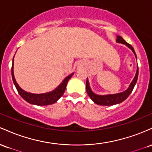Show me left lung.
Listing matches in <instances>:
<instances>
[{"mask_svg": "<svg viewBox=\"0 0 152 152\" xmlns=\"http://www.w3.org/2000/svg\"><path fill=\"white\" fill-rule=\"evenodd\" d=\"M116 37H117L116 39L117 43L125 44L127 47H129V48L132 51L133 53L134 54L136 61H137L136 54L135 53V51H134V48L132 47V46H131V44H128L127 42H126V41L124 40L121 37V36H116ZM138 75H139V68L137 67L135 77H134V79H133V80L131 83V84L129 85V88H128L125 91L121 92V93H115V94H107V95H98V94H96V93H95L94 92L91 90V88H90V86L89 81H88V78H87V80H86L87 93H88V95H89L90 99H91L95 103H96L97 105L109 106V105H116V104H119L122 103V102H124L131 93L133 89H134V86H135L136 82H137Z\"/></svg>", "mask_w": 152, "mask_h": 152, "instance_id": "1", "label": "left lung"}]
</instances>
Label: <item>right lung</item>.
I'll return each mask as SVG.
<instances>
[{
	"label": "right lung",
	"mask_w": 152,
	"mask_h": 152,
	"mask_svg": "<svg viewBox=\"0 0 152 152\" xmlns=\"http://www.w3.org/2000/svg\"><path fill=\"white\" fill-rule=\"evenodd\" d=\"M13 59H14V57H13ZM13 59L11 68L12 79H13V83H14V85L16 86L17 91L19 93V95L24 99L26 101L28 102V103L32 104V105L44 106V105H49L55 103L62 96V95L64 94L68 81H69V80L70 79L72 76L74 74V72H73L69 75L66 77L63 80L62 83L59 84V85H58V87H57L52 91L45 93H42V94H34V93H28V92L25 91V90L22 89L21 87L18 85V83H16V79L14 77V74H13Z\"/></svg>",
	"instance_id": "obj_1"
}]
</instances>
